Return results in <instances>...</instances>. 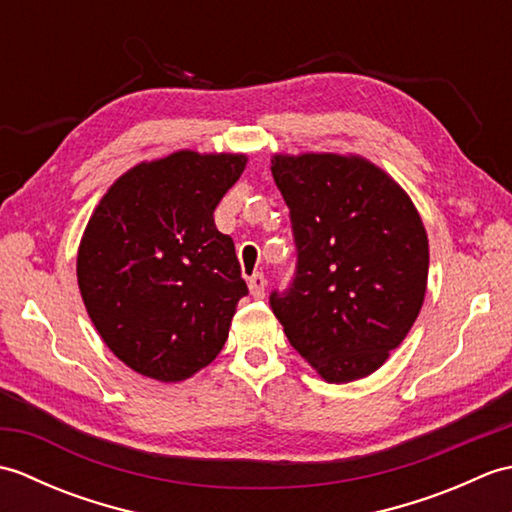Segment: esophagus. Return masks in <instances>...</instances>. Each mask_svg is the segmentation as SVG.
Returning <instances> with one entry per match:
<instances>
[{
    "instance_id": "obj_1",
    "label": "esophagus",
    "mask_w": 512,
    "mask_h": 512,
    "mask_svg": "<svg viewBox=\"0 0 512 512\" xmlns=\"http://www.w3.org/2000/svg\"><path fill=\"white\" fill-rule=\"evenodd\" d=\"M248 290L255 299L266 297V277H264V273H253L248 277Z\"/></svg>"
}]
</instances>
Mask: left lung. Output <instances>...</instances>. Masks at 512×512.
<instances>
[{"instance_id":"left-lung-1","label":"left lung","mask_w":512,"mask_h":512,"mask_svg":"<svg viewBox=\"0 0 512 512\" xmlns=\"http://www.w3.org/2000/svg\"><path fill=\"white\" fill-rule=\"evenodd\" d=\"M270 169L297 248L295 277L270 292V308L328 383L369 376L424 301L429 242L416 206L356 156H275Z\"/></svg>"}]
</instances>
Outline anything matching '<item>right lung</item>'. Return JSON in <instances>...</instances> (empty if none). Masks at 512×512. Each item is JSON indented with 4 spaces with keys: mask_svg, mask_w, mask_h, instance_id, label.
Masks as SVG:
<instances>
[{
    "mask_svg": "<svg viewBox=\"0 0 512 512\" xmlns=\"http://www.w3.org/2000/svg\"><path fill=\"white\" fill-rule=\"evenodd\" d=\"M246 156L176 151L118 178L85 228L76 277L107 347L134 372L176 383L222 352L248 295L213 211Z\"/></svg>",
    "mask_w": 512,
    "mask_h": 512,
    "instance_id": "right-lung-1",
    "label": "right lung"
}]
</instances>
